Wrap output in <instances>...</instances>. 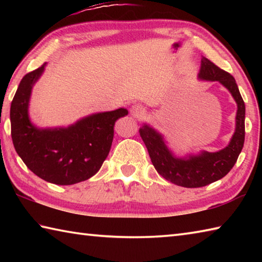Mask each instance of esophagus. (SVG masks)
<instances>
[{
	"label": "esophagus",
	"instance_id": "1",
	"mask_svg": "<svg viewBox=\"0 0 262 262\" xmlns=\"http://www.w3.org/2000/svg\"><path fill=\"white\" fill-rule=\"evenodd\" d=\"M130 113H132L133 117L142 119V118H144L145 115H147V110H145L142 105H134V106H132Z\"/></svg>",
	"mask_w": 262,
	"mask_h": 262
}]
</instances>
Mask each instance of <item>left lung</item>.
<instances>
[{
	"mask_svg": "<svg viewBox=\"0 0 262 262\" xmlns=\"http://www.w3.org/2000/svg\"><path fill=\"white\" fill-rule=\"evenodd\" d=\"M199 77L207 81H219L231 92L237 101L236 132L227 148L217 152L203 151L199 156L177 158L170 152L156 130L147 125L139 130L158 173L170 183L187 188L203 187L227 176L236 164L245 141V104L236 79L207 57H202Z\"/></svg>",
	"mask_w": 262,
	"mask_h": 262,
	"instance_id": "8db88e82",
	"label": "left lung"
}]
</instances>
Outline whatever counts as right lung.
<instances>
[{
  "label": "right lung",
  "instance_id": "obj_1",
  "mask_svg": "<svg viewBox=\"0 0 262 262\" xmlns=\"http://www.w3.org/2000/svg\"><path fill=\"white\" fill-rule=\"evenodd\" d=\"M43 64L25 75L10 107L11 137L21 161L39 178L56 185H73L95 176L110 152L114 123L127 115L119 108L82 119L68 128L38 129L30 122L29 99Z\"/></svg>",
  "mask_w": 262,
  "mask_h": 262
}]
</instances>
